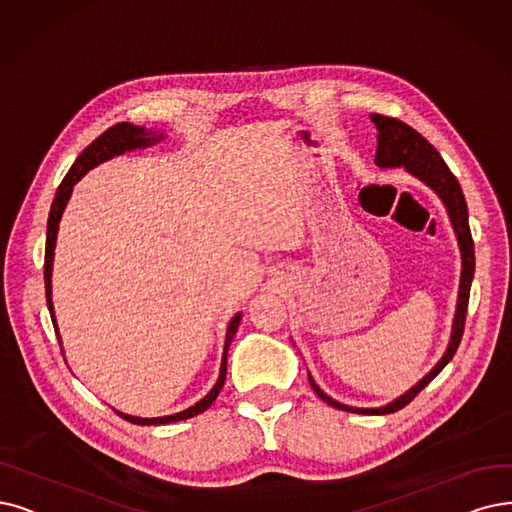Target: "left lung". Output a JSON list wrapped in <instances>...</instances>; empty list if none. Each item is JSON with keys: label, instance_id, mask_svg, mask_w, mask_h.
<instances>
[{"label": "left lung", "instance_id": "left-lung-1", "mask_svg": "<svg viewBox=\"0 0 512 512\" xmlns=\"http://www.w3.org/2000/svg\"><path fill=\"white\" fill-rule=\"evenodd\" d=\"M372 121L378 128V151H376V163L380 168H407V172H412L416 178L426 182L428 187L437 191V195L443 199L445 208L449 212V218H452L454 231L460 241V250H462V279H460V296H458V311L454 319V332H452V342L447 346V353L443 359L433 367V372H428L412 391H407L403 397L393 401L391 405L378 407V410H361V407H349L342 405L334 399L327 397L321 388L311 380L313 391L327 403L336 407V410L344 412H353V414H367V416H382V414H393L399 412L401 407L407 403H412L416 395L422 391L424 386H428L443 367L452 361L456 355L462 334H464V323H466V311H468V296H470V283H473L475 275V243L473 235H470L468 227V210H466V201L464 193L460 189V182L452 174V170L447 168V163L443 157L437 153V149L428 142L422 134H418L414 128H410L403 121L395 117H386V115H372Z\"/></svg>", "mask_w": 512, "mask_h": 512}]
</instances>
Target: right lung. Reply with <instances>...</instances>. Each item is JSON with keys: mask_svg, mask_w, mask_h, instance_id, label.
<instances>
[{"mask_svg": "<svg viewBox=\"0 0 512 512\" xmlns=\"http://www.w3.org/2000/svg\"><path fill=\"white\" fill-rule=\"evenodd\" d=\"M161 138V136H159ZM151 142H155V136L153 132H145V128H138V126H132V124H117L113 128H109L105 134H100L92 145L88 149H84V153H81L75 163L71 166V170L67 172V176L63 178V182H60V187L56 191V197L52 201V208H50V216H48V235H46V258H44V279H46V298H48V309H50V315H52V323L56 325L54 321V309H52V260H54V245H56V233H58V222H60V216H63V210L67 206V201L71 197V191H73V185L75 182L84 176L88 170H92L94 166H98V163L107 161L115 155H121L126 153L130 149H138V147H147L151 145ZM239 321H241V315L233 317L229 330H227V340H224V355H222V365H220V378L218 382L214 384L212 391L203 397L199 403H195L193 407H189V410L180 412V414H174V416H163V418H132V416H126V414H119L121 418H126L128 422L132 424H142V426H149V424H170V422H178V420H187V418H193L201 412H206L208 407L216 401L218 393L222 391V384H224V378H227V351H229V344L237 332L239 327Z\"/></svg>", "mask_w": 512, "mask_h": 512, "instance_id": "obj_1", "label": "right lung"}]
</instances>
